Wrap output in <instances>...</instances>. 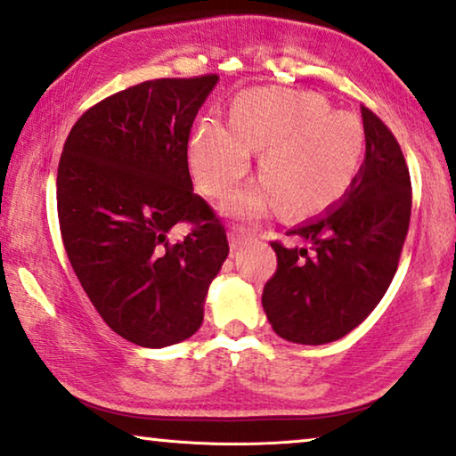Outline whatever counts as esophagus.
I'll return each mask as SVG.
<instances>
[{
  "mask_svg": "<svg viewBox=\"0 0 456 456\" xmlns=\"http://www.w3.org/2000/svg\"><path fill=\"white\" fill-rule=\"evenodd\" d=\"M248 240H249V233H248V231L237 229V227H233V229L229 231V243H231V249H240L241 246H246Z\"/></svg>",
  "mask_w": 456,
  "mask_h": 456,
  "instance_id": "34e87169",
  "label": "esophagus"
}]
</instances>
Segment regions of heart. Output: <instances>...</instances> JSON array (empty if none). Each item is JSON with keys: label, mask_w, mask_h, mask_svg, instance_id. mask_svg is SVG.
Returning <instances> with one entry per match:
<instances>
[{"label": "heart", "mask_w": 456, "mask_h": 456, "mask_svg": "<svg viewBox=\"0 0 456 456\" xmlns=\"http://www.w3.org/2000/svg\"><path fill=\"white\" fill-rule=\"evenodd\" d=\"M363 126L354 113L330 111L307 93L249 91L237 97L229 127L204 119L190 140L191 175L202 194L227 196L260 152L262 182L235 191L225 213L256 221L279 202L285 215L318 213L337 202L357 175Z\"/></svg>", "instance_id": "heart-1"}]
</instances>
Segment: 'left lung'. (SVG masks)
<instances>
[{
	"label": "left lung",
	"instance_id": "obj_1",
	"mask_svg": "<svg viewBox=\"0 0 456 456\" xmlns=\"http://www.w3.org/2000/svg\"><path fill=\"white\" fill-rule=\"evenodd\" d=\"M365 159L341 202L271 241L262 305L291 343L324 345L362 324L393 281L411 219V177L393 132L362 107Z\"/></svg>",
	"mask_w": 456,
	"mask_h": 456
}]
</instances>
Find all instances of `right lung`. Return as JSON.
<instances>
[{"label":"right lung","mask_w":456,"mask_h":456,"mask_svg":"<svg viewBox=\"0 0 456 456\" xmlns=\"http://www.w3.org/2000/svg\"><path fill=\"white\" fill-rule=\"evenodd\" d=\"M219 76L157 78L80 115L57 167V216L82 289L126 341L167 347L200 329L225 227L194 194L188 140ZM177 222L191 233L171 244Z\"/></svg>","instance_id":"1"}]
</instances>
